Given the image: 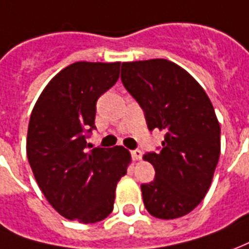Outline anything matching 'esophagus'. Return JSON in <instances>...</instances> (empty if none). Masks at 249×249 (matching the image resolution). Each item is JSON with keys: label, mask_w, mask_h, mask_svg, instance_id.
Segmentation results:
<instances>
[{"label": "esophagus", "mask_w": 249, "mask_h": 249, "mask_svg": "<svg viewBox=\"0 0 249 249\" xmlns=\"http://www.w3.org/2000/svg\"><path fill=\"white\" fill-rule=\"evenodd\" d=\"M132 158H133V160H142V152L140 149H135V151H132Z\"/></svg>", "instance_id": "esophagus-1"}]
</instances>
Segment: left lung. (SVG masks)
<instances>
[{
  "label": "left lung",
  "mask_w": 249,
  "mask_h": 249,
  "mask_svg": "<svg viewBox=\"0 0 249 249\" xmlns=\"http://www.w3.org/2000/svg\"><path fill=\"white\" fill-rule=\"evenodd\" d=\"M121 81L144 110L149 130L164 133L159 152L144 160L155 179L142 185L151 215L173 220L190 213L209 190L220 158V124L201 85L166 59L125 62Z\"/></svg>",
  "instance_id": "8db88e82"
}]
</instances>
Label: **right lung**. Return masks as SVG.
<instances>
[{
    "label": "right lung",
    "instance_id": "add662e5",
    "mask_svg": "<svg viewBox=\"0 0 249 249\" xmlns=\"http://www.w3.org/2000/svg\"><path fill=\"white\" fill-rule=\"evenodd\" d=\"M120 62H76L58 72L35 104L27 156L51 206L67 220L93 224L112 213L116 186L126 174L124 147L88 151L95 104L117 82Z\"/></svg>",
    "mask_w": 249,
    "mask_h": 249
}]
</instances>
